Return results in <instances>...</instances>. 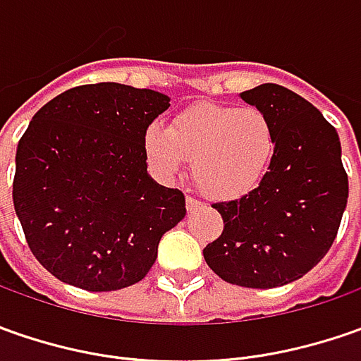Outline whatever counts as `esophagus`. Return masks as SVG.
Segmentation results:
<instances>
[{
    "mask_svg": "<svg viewBox=\"0 0 361 361\" xmlns=\"http://www.w3.org/2000/svg\"><path fill=\"white\" fill-rule=\"evenodd\" d=\"M197 207H201V202L197 201L195 197H190V195H187V209H188V211H195Z\"/></svg>",
    "mask_w": 361,
    "mask_h": 361,
    "instance_id": "34e87169",
    "label": "esophagus"
}]
</instances>
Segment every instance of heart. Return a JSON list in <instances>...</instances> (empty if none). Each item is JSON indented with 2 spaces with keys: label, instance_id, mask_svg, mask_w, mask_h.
I'll return each instance as SVG.
<instances>
[{
  "label": "heart",
  "instance_id": "obj_1",
  "mask_svg": "<svg viewBox=\"0 0 361 361\" xmlns=\"http://www.w3.org/2000/svg\"><path fill=\"white\" fill-rule=\"evenodd\" d=\"M145 150L166 178L190 160L192 180L202 195L233 201L251 192L265 176L275 152V130L255 106L201 102L180 110L169 128L150 126Z\"/></svg>",
  "mask_w": 361,
  "mask_h": 361
}]
</instances>
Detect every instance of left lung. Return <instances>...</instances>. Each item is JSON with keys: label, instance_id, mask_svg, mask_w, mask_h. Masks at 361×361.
Listing matches in <instances>:
<instances>
[{"label": "left lung", "instance_id": "1", "mask_svg": "<svg viewBox=\"0 0 361 361\" xmlns=\"http://www.w3.org/2000/svg\"><path fill=\"white\" fill-rule=\"evenodd\" d=\"M241 98L271 120L275 152L259 187L213 204L225 227L202 255L227 283L271 289L326 257L348 204V174L338 132L305 98L277 84Z\"/></svg>", "mask_w": 361, "mask_h": 361}]
</instances>
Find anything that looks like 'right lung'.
I'll return each instance as SVG.
<instances>
[{
    "mask_svg": "<svg viewBox=\"0 0 361 361\" xmlns=\"http://www.w3.org/2000/svg\"><path fill=\"white\" fill-rule=\"evenodd\" d=\"M171 98L116 82L42 106L16 152L13 207L34 257L63 283L116 291L145 279L185 195L146 173L145 136Z\"/></svg>",
    "mask_w": 361,
    "mask_h": 361,
    "instance_id": "1",
    "label": "right lung"
}]
</instances>
